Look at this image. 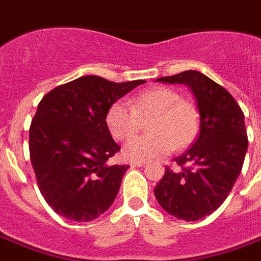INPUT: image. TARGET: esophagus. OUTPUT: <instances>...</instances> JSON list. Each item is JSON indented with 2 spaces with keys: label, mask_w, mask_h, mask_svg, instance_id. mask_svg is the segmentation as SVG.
Listing matches in <instances>:
<instances>
[{
  "label": "esophagus",
  "mask_w": 261,
  "mask_h": 261,
  "mask_svg": "<svg viewBox=\"0 0 261 261\" xmlns=\"http://www.w3.org/2000/svg\"><path fill=\"white\" fill-rule=\"evenodd\" d=\"M143 165H145V163H143V161H134V163H131V167L139 168V167H143Z\"/></svg>",
  "instance_id": "obj_1"
}]
</instances>
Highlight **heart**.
<instances>
[{
  "label": "heart",
  "instance_id": "obj_1",
  "mask_svg": "<svg viewBox=\"0 0 261 261\" xmlns=\"http://www.w3.org/2000/svg\"><path fill=\"white\" fill-rule=\"evenodd\" d=\"M130 104L116 101L108 108L106 123L111 135L126 141L137 133L139 118L153 116L145 137H135L123 146V155L131 161L159 159L173 149H184L194 142L200 127L196 104L181 98L176 89L155 87L137 94Z\"/></svg>",
  "mask_w": 261,
  "mask_h": 261
}]
</instances>
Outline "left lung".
<instances>
[{"mask_svg": "<svg viewBox=\"0 0 261 261\" xmlns=\"http://www.w3.org/2000/svg\"><path fill=\"white\" fill-rule=\"evenodd\" d=\"M157 81L190 88L200 114V130L192 146L173 160L181 169L165 168L154 188L155 199L176 218L199 221L222 204L241 173L248 150L244 112L225 88L196 70Z\"/></svg>", "mask_w": 261, "mask_h": 261, "instance_id": "left-lung-1", "label": "left lung"}]
</instances>
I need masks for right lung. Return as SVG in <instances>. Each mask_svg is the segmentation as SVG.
Returning <instances> with one entry per match:
<instances>
[{
    "label": "right lung",
    "instance_id": "obj_1",
    "mask_svg": "<svg viewBox=\"0 0 261 261\" xmlns=\"http://www.w3.org/2000/svg\"><path fill=\"white\" fill-rule=\"evenodd\" d=\"M145 83L84 75L39 102L30 127V157L39 190L57 214L89 222L114 203L128 165L107 164L120 150L107 127V111Z\"/></svg>",
    "mask_w": 261,
    "mask_h": 261
}]
</instances>
